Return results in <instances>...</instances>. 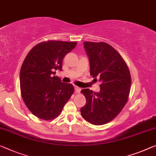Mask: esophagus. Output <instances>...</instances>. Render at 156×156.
Wrapping results in <instances>:
<instances>
[{
    "instance_id": "1",
    "label": "esophagus",
    "mask_w": 156,
    "mask_h": 156,
    "mask_svg": "<svg viewBox=\"0 0 156 156\" xmlns=\"http://www.w3.org/2000/svg\"><path fill=\"white\" fill-rule=\"evenodd\" d=\"M81 89L80 87H77V86H76L75 87V91H76V93H77V94H78V93H80Z\"/></svg>"
}]
</instances>
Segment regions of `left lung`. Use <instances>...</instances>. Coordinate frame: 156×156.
Masks as SVG:
<instances>
[{
    "label": "left lung",
    "mask_w": 156,
    "mask_h": 156,
    "mask_svg": "<svg viewBox=\"0 0 156 156\" xmlns=\"http://www.w3.org/2000/svg\"><path fill=\"white\" fill-rule=\"evenodd\" d=\"M90 59V75L99 78L100 92L83 89L86 104L80 109L83 118L94 125L114 119L128 101L131 75L128 66L116 50L104 42H84Z\"/></svg>",
    "instance_id": "8db88e82"
}]
</instances>
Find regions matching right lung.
I'll list each match as a JSON object with an SVG mask.
<instances>
[{
    "label": "right lung",
    "mask_w": 156,
    "mask_h": 156,
    "mask_svg": "<svg viewBox=\"0 0 156 156\" xmlns=\"http://www.w3.org/2000/svg\"><path fill=\"white\" fill-rule=\"evenodd\" d=\"M77 42L48 41L37 44L29 51L20 70V90L23 101L33 114L51 120L61 113L73 94L71 83H62L54 76L62 70L65 55Z\"/></svg>",
    "instance_id": "1"
}]
</instances>
